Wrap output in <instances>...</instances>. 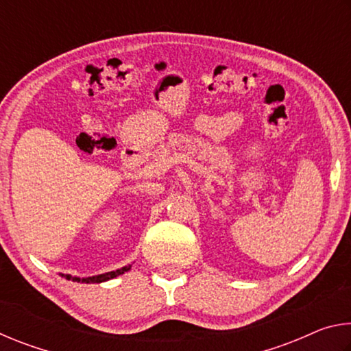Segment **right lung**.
Wrapping results in <instances>:
<instances>
[{"instance_id": "add662e5", "label": "right lung", "mask_w": 351, "mask_h": 351, "mask_svg": "<svg viewBox=\"0 0 351 351\" xmlns=\"http://www.w3.org/2000/svg\"><path fill=\"white\" fill-rule=\"evenodd\" d=\"M132 269V265L128 266H123L121 269H116V271H110V272H105V274H99V276H93V277H73L71 274H60L62 277L66 278V280H73L77 283H102L106 280H111V278H116L117 276H122L125 274L127 271Z\"/></svg>"}]
</instances>
